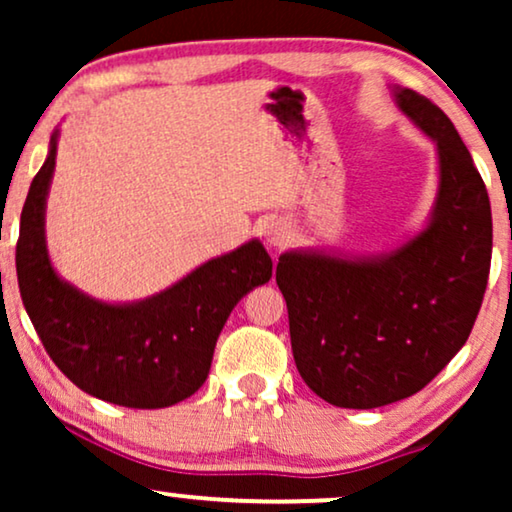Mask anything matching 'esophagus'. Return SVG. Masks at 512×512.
I'll use <instances>...</instances> for the list:
<instances>
[{"label": "esophagus", "instance_id": "34e87169", "mask_svg": "<svg viewBox=\"0 0 512 512\" xmlns=\"http://www.w3.org/2000/svg\"><path fill=\"white\" fill-rule=\"evenodd\" d=\"M289 237H291V228L286 226L284 221H270L268 226H265V242H268L270 247H282Z\"/></svg>", "mask_w": 512, "mask_h": 512}]
</instances>
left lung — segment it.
<instances>
[{
  "mask_svg": "<svg viewBox=\"0 0 512 512\" xmlns=\"http://www.w3.org/2000/svg\"><path fill=\"white\" fill-rule=\"evenodd\" d=\"M391 97L436 146L424 226L377 254L289 249L275 272L298 373L338 408H382L424 389L468 340L492 263V207L459 132L415 90L391 86Z\"/></svg>",
  "mask_w": 512,
  "mask_h": 512,
  "instance_id": "left-lung-1",
  "label": "left lung"
}]
</instances>
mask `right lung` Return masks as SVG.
I'll list each match as a JSON object with an SVG mask.
<instances>
[{
  "label": "right lung",
  "instance_id": "obj_1",
  "mask_svg": "<svg viewBox=\"0 0 512 512\" xmlns=\"http://www.w3.org/2000/svg\"><path fill=\"white\" fill-rule=\"evenodd\" d=\"M58 139L55 128L20 214L16 270L25 310L55 366L86 394L123 408H170L205 384L223 324L272 277V258L254 237L149 298L88 296L48 256L46 200Z\"/></svg>",
  "mask_w": 512,
  "mask_h": 512
}]
</instances>
